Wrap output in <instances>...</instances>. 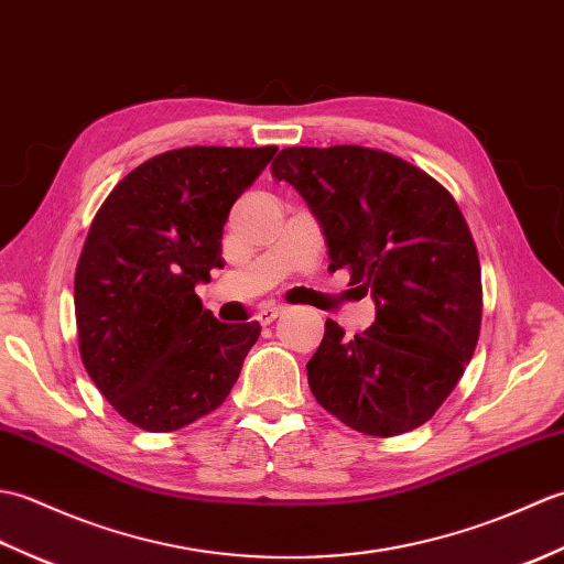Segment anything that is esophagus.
<instances>
[{"label":"esophagus","mask_w":564,"mask_h":564,"mask_svg":"<svg viewBox=\"0 0 564 564\" xmlns=\"http://www.w3.org/2000/svg\"><path fill=\"white\" fill-rule=\"evenodd\" d=\"M281 315H283V307H281V305H267V307L259 310L257 319L261 322V325H271V322H273L275 317H281Z\"/></svg>","instance_id":"esophagus-1"}]
</instances>
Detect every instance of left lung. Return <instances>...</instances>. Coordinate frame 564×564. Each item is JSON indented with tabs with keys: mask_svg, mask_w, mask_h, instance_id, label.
I'll return each mask as SVG.
<instances>
[{
	"mask_svg": "<svg viewBox=\"0 0 564 564\" xmlns=\"http://www.w3.org/2000/svg\"><path fill=\"white\" fill-rule=\"evenodd\" d=\"M271 172L313 210L329 271L349 269L376 303V322L354 339L325 322L307 364L315 400L368 436L422 426L480 337V259L458 203L414 164L361 145L285 148Z\"/></svg>",
	"mask_w": 564,
	"mask_h": 564,
	"instance_id": "obj_1",
	"label": "left lung"
}]
</instances>
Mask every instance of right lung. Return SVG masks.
<instances>
[{"instance_id": "1", "label": "right lung", "mask_w": 564, "mask_h": 564, "mask_svg": "<svg viewBox=\"0 0 564 564\" xmlns=\"http://www.w3.org/2000/svg\"><path fill=\"white\" fill-rule=\"evenodd\" d=\"M279 148H182L135 166L104 200L75 273L82 364L113 410L176 431L225 402L259 322L215 319L196 295L223 269L232 203Z\"/></svg>"}]
</instances>
